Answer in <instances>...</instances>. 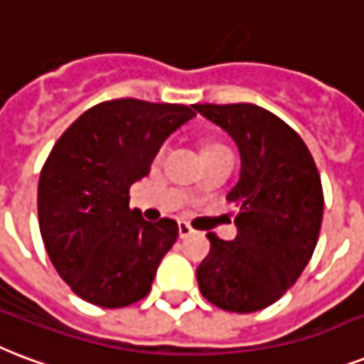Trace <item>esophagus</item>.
<instances>
[{
  "instance_id": "1",
  "label": "esophagus",
  "mask_w": 364,
  "mask_h": 364,
  "mask_svg": "<svg viewBox=\"0 0 364 364\" xmlns=\"http://www.w3.org/2000/svg\"><path fill=\"white\" fill-rule=\"evenodd\" d=\"M196 233V230L190 226V224H186V222H178V235L180 239H186L190 237V235H193Z\"/></svg>"
}]
</instances>
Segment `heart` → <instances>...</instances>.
I'll return each instance as SVG.
<instances>
[{
	"instance_id": "1",
	"label": "heart",
	"mask_w": 364,
	"mask_h": 364,
	"mask_svg": "<svg viewBox=\"0 0 364 364\" xmlns=\"http://www.w3.org/2000/svg\"><path fill=\"white\" fill-rule=\"evenodd\" d=\"M216 150H224V146H218V144H208V146H205L203 154H207V151H216Z\"/></svg>"
}]
</instances>
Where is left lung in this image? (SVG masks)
I'll list each match as a JSON object with an SVG mask.
<instances>
[{"instance_id":"obj_1","label":"left lung","mask_w":364,"mask_h":364,"mask_svg":"<svg viewBox=\"0 0 364 364\" xmlns=\"http://www.w3.org/2000/svg\"><path fill=\"white\" fill-rule=\"evenodd\" d=\"M226 131L241 156L228 201L237 207V237L208 233L197 267L208 302L235 314L267 308L296 283L319 239L323 188L308 146L283 119L255 104H193Z\"/></svg>"}]
</instances>
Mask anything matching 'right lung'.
<instances>
[{"instance_id": "1", "label": "right lung", "mask_w": 364, "mask_h": 364, "mask_svg": "<svg viewBox=\"0 0 364 364\" xmlns=\"http://www.w3.org/2000/svg\"><path fill=\"white\" fill-rule=\"evenodd\" d=\"M193 106L119 98L92 106L58 138L38 186L39 230L70 289L106 309L125 308L151 289L178 237L171 218L146 222L129 190L150 173L163 142Z\"/></svg>"}]
</instances>
